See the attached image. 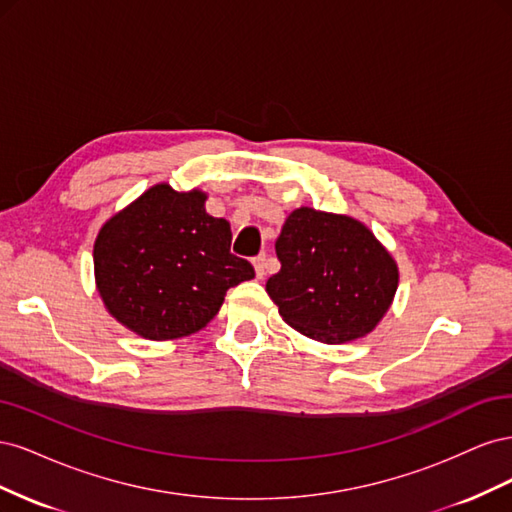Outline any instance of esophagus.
<instances>
[{
  "label": "esophagus",
  "instance_id": "esophagus-1",
  "mask_svg": "<svg viewBox=\"0 0 512 512\" xmlns=\"http://www.w3.org/2000/svg\"><path fill=\"white\" fill-rule=\"evenodd\" d=\"M254 269H256L258 280H262V277H265V273H267V256L265 254H260V256L254 258Z\"/></svg>",
  "mask_w": 512,
  "mask_h": 512
}]
</instances>
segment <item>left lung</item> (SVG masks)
Segmentation results:
<instances>
[{
  "instance_id": "obj_1",
  "label": "left lung",
  "mask_w": 512,
  "mask_h": 512,
  "mask_svg": "<svg viewBox=\"0 0 512 512\" xmlns=\"http://www.w3.org/2000/svg\"><path fill=\"white\" fill-rule=\"evenodd\" d=\"M280 273L267 294L280 316L322 344H348L374 331L395 299L399 269L363 222L299 207L275 241Z\"/></svg>"
}]
</instances>
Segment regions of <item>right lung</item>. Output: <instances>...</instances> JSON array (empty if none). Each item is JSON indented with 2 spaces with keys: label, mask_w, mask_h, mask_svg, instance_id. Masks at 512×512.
Returning <instances> with one entry per match:
<instances>
[{
  "label": "right lung",
  "mask_w": 512,
  "mask_h": 512,
  "mask_svg": "<svg viewBox=\"0 0 512 512\" xmlns=\"http://www.w3.org/2000/svg\"><path fill=\"white\" fill-rule=\"evenodd\" d=\"M203 190L158 183L100 228L94 275L119 324L151 342L188 337L220 312L226 290L254 277L230 254V224L205 209Z\"/></svg>",
  "instance_id": "1"
}]
</instances>
